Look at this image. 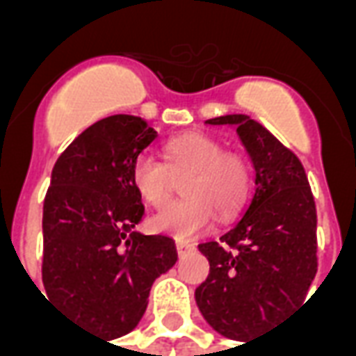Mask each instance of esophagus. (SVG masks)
Wrapping results in <instances>:
<instances>
[{
    "label": "esophagus",
    "instance_id": "esophagus-1",
    "mask_svg": "<svg viewBox=\"0 0 356 356\" xmlns=\"http://www.w3.org/2000/svg\"><path fill=\"white\" fill-rule=\"evenodd\" d=\"M194 250H196V246H194V244H191V242H177L179 257H185V255L193 254Z\"/></svg>",
    "mask_w": 356,
    "mask_h": 356
}]
</instances>
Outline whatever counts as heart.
I'll return each mask as SVG.
<instances>
[{
  "label": "heart",
  "instance_id": "obj_1",
  "mask_svg": "<svg viewBox=\"0 0 356 356\" xmlns=\"http://www.w3.org/2000/svg\"><path fill=\"white\" fill-rule=\"evenodd\" d=\"M168 163L140 154L131 168L135 191L150 206H162L173 191L175 177L188 175L186 198L163 206L150 219L152 231L177 240H193L219 219L240 211L250 191V165L236 152H223L221 143L204 133H186L165 145Z\"/></svg>",
  "mask_w": 356,
  "mask_h": 356
}]
</instances>
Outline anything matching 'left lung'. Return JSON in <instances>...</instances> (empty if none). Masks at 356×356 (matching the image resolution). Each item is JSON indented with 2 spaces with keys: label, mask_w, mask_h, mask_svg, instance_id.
I'll list each match as a JSON object with an SVG mask.
<instances>
[{
  "label": "left lung",
  "mask_w": 356,
  "mask_h": 356,
  "mask_svg": "<svg viewBox=\"0 0 356 356\" xmlns=\"http://www.w3.org/2000/svg\"><path fill=\"white\" fill-rule=\"evenodd\" d=\"M206 124L236 129L254 163L255 193L221 242L198 246L209 276L194 298L217 334L248 343L305 299L316 275V208L299 158L261 124L244 114Z\"/></svg>",
  "instance_id": "left-lung-1"
}]
</instances>
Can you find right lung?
Listing matches in <instances>:
<instances>
[{
	"mask_svg": "<svg viewBox=\"0 0 356 356\" xmlns=\"http://www.w3.org/2000/svg\"><path fill=\"white\" fill-rule=\"evenodd\" d=\"M156 137L137 116L99 120L58 156L43 202L45 291L110 339L139 324L154 280L177 261L173 238L133 231L145 206L131 168Z\"/></svg>",
	"mask_w": 356,
	"mask_h": 356,
	"instance_id": "add662e5",
	"label": "right lung"
}]
</instances>
